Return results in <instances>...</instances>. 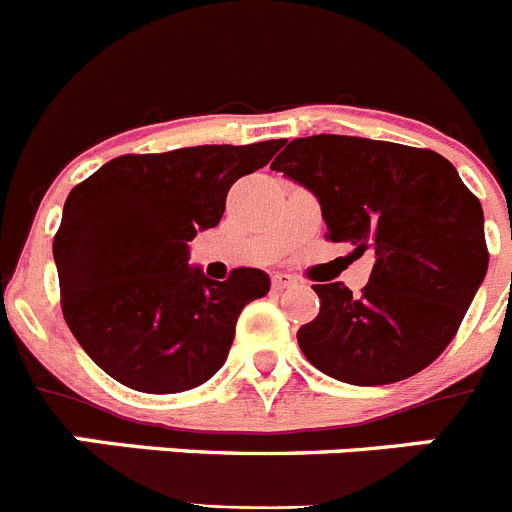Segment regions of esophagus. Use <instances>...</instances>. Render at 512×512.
<instances>
[{
	"label": "esophagus",
	"mask_w": 512,
	"mask_h": 512,
	"mask_svg": "<svg viewBox=\"0 0 512 512\" xmlns=\"http://www.w3.org/2000/svg\"><path fill=\"white\" fill-rule=\"evenodd\" d=\"M297 279L295 277H289V274H274L271 277V287L274 289H287V287H295Z\"/></svg>",
	"instance_id": "34e87169"
}]
</instances>
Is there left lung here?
I'll return each mask as SVG.
<instances>
[{"mask_svg": "<svg viewBox=\"0 0 512 512\" xmlns=\"http://www.w3.org/2000/svg\"><path fill=\"white\" fill-rule=\"evenodd\" d=\"M274 171L320 202L325 241L374 253L369 284H315L318 318L297 330L312 366L377 387L418 374L456 336L487 274L482 205L454 166L428 148L354 135L295 138Z\"/></svg>", "mask_w": 512, "mask_h": 512, "instance_id": "left-lung-1", "label": "left lung"}]
</instances>
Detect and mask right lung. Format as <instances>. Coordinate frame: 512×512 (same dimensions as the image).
I'll list each match as a JSON object with an SVG mask.
<instances>
[{"label":"right lung","mask_w":512,"mask_h":512,"mask_svg":"<svg viewBox=\"0 0 512 512\" xmlns=\"http://www.w3.org/2000/svg\"><path fill=\"white\" fill-rule=\"evenodd\" d=\"M284 140L117 156L76 184L53 238L61 310L79 346L120 384L151 395L192 390L225 364L243 307L269 292L261 269L225 282L187 264L241 176Z\"/></svg>","instance_id":"right-lung-1"}]
</instances>
